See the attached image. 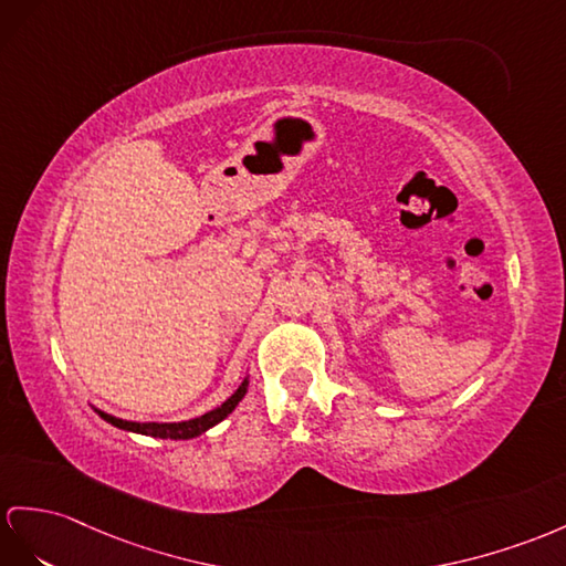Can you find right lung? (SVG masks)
Returning a JSON list of instances; mask_svg holds the SVG:
<instances>
[{"instance_id":"obj_1","label":"right lung","mask_w":566,"mask_h":566,"mask_svg":"<svg viewBox=\"0 0 566 566\" xmlns=\"http://www.w3.org/2000/svg\"><path fill=\"white\" fill-rule=\"evenodd\" d=\"M247 384L250 381H242L240 389L232 394L226 403H220L218 408L203 412L201 418H195V420H185V422H132V420H122V418H115L109 416V412H103L95 408V412L98 416L109 422L119 427V430H127V432H136V434H146V437H158V439H191V437H199L203 434L206 430H211L213 424H218L220 420H226L232 410H235V406L242 401L244 394H247Z\"/></svg>"}]
</instances>
